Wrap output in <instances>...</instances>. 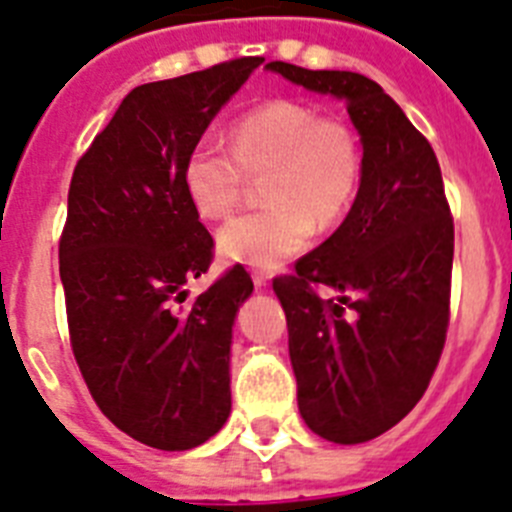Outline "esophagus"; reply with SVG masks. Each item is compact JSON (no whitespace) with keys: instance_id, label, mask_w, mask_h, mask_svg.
<instances>
[{"instance_id":"obj_1","label":"esophagus","mask_w":512,"mask_h":512,"mask_svg":"<svg viewBox=\"0 0 512 512\" xmlns=\"http://www.w3.org/2000/svg\"><path fill=\"white\" fill-rule=\"evenodd\" d=\"M252 281H255L257 289H265V286L270 283V276H265V273H255V276H252Z\"/></svg>"}]
</instances>
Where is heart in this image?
<instances>
[{"instance_id": "obj_1", "label": "heart", "mask_w": 512, "mask_h": 512, "mask_svg": "<svg viewBox=\"0 0 512 512\" xmlns=\"http://www.w3.org/2000/svg\"><path fill=\"white\" fill-rule=\"evenodd\" d=\"M231 150L200 140L187 153L182 184L203 218H221L236 205L244 174H268L263 187L270 208L226 221L216 234L226 263L276 270L299 255L354 203L362 179L359 140L338 119L317 117L299 101H268L231 127Z\"/></svg>"}]
</instances>
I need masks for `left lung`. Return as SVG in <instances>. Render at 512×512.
Returning <instances> with one entry per match:
<instances>
[{"instance_id":"8db88e82","label":"left lung","mask_w":512,"mask_h":512,"mask_svg":"<svg viewBox=\"0 0 512 512\" xmlns=\"http://www.w3.org/2000/svg\"><path fill=\"white\" fill-rule=\"evenodd\" d=\"M268 70L346 103L362 143L349 216L296 263V276L273 281L299 414L322 440L356 445L401 422L440 362L453 218L435 150L375 80L286 62ZM312 282L337 296L320 300Z\"/></svg>"}]
</instances>
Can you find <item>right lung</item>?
Listing matches in <instances>:
<instances>
[{
  "label": "right lung",
  "instance_id": "right-lung-1",
  "mask_svg": "<svg viewBox=\"0 0 512 512\" xmlns=\"http://www.w3.org/2000/svg\"><path fill=\"white\" fill-rule=\"evenodd\" d=\"M260 64L137 85L72 174L59 242L72 351L98 409L150 448H197L231 414V336L255 286L234 268L184 304L213 236L182 166Z\"/></svg>",
  "mask_w": 512,
  "mask_h": 512
}]
</instances>
